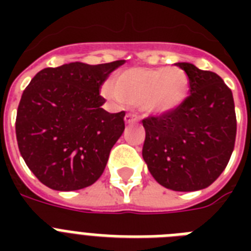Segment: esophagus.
<instances>
[{"mask_svg":"<svg viewBox=\"0 0 251 251\" xmlns=\"http://www.w3.org/2000/svg\"><path fill=\"white\" fill-rule=\"evenodd\" d=\"M138 120H139V116L137 113H127L125 116L126 124H133V122H137Z\"/></svg>","mask_w":251,"mask_h":251,"instance_id":"1","label":"esophagus"}]
</instances>
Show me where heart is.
<instances>
[{"instance_id":"b5f03b06","label":"heart","mask_w":251,"mask_h":251,"mask_svg":"<svg viewBox=\"0 0 251 251\" xmlns=\"http://www.w3.org/2000/svg\"><path fill=\"white\" fill-rule=\"evenodd\" d=\"M190 80L179 68H130L106 82L102 92L117 105L138 104L143 112L168 114L187 99Z\"/></svg>"}]
</instances>
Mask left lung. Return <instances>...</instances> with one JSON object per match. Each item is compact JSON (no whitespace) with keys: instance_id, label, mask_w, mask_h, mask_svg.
<instances>
[{"instance_id":"1","label":"left lung","mask_w":251,"mask_h":251,"mask_svg":"<svg viewBox=\"0 0 251 251\" xmlns=\"http://www.w3.org/2000/svg\"><path fill=\"white\" fill-rule=\"evenodd\" d=\"M190 80V95L178 109L142 120V155L161 186L195 191L210 186L233 152L237 120L232 91L216 73L176 64Z\"/></svg>"}]
</instances>
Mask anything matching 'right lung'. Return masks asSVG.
<instances>
[{"label":"right lung","mask_w":251,"mask_h":251,"mask_svg":"<svg viewBox=\"0 0 251 251\" xmlns=\"http://www.w3.org/2000/svg\"><path fill=\"white\" fill-rule=\"evenodd\" d=\"M125 60L47 68L33 76L18 105L21 155L37 179L53 190H79L96 182L125 129V112L101 108L102 83Z\"/></svg>","instance_id":"add662e5"}]
</instances>
